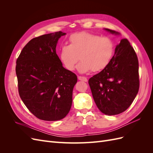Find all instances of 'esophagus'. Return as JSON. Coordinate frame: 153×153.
<instances>
[{
    "mask_svg": "<svg viewBox=\"0 0 153 153\" xmlns=\"http://www.w3.org/2000/svg\"><path fill=\"white\" fill-rule=\"evenodd\" d=\"M78 80H81V81H84V82H87V78L84 76H78Z\"/></svg>",
    "mask_w": 153,
    "mask_h": 153,
    "instance_id": "obj_1",
    "label": "esophagus"
}]
</instances>
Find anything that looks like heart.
<instances>
[{
    "instance_id": "heart-1",
    "label": "heart",
    "mask_w": 153,
    "mask_h": 153,
    "mask_svg": "<svg viewBox=\"0 0 153 153\" xmlns=\"http://www.w3.org/2000/svg\"><path fill=\"white\" fill-rule=\"evenodd\" d=\"M69 45L61 46L59 56L63 66L73 71L79 59L77 70L80 73L100 71L108 65L112 57L114 45L107 37L81 32L69 37Z\"/></svg>"
}]
</instances>
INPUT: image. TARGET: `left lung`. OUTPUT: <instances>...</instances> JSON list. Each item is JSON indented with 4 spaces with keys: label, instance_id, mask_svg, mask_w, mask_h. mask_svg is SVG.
<instances>
[{
    "label": "left lung",
    "instance_id": "left-lung-1",
    "mask_svg": "<svg viewBox=\"0 0 153 153\" xmlns=\"http://www.w3.org/2000/svg\"><path fill=\"white\" fill-rule=\"evenodd\" d=\"M104 30L121 35L115 30ZM89 84L96 106L105 115L119 114L131 105L139 89L138 61L127 39L121 40L108 65L91 77Z\"/></svg>",
    "mask_w": 153,
    "mask_h": 153
}]
</instances>
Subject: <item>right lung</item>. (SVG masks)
Returning <instances> with one entry per match:
<instances>
[{
    "label": "right lung",
    "instance_id": "obj_1",
    "mask_svg": "<svg viewBox=\"0 0 153 153\" xmlns=\"http://www.w3.org/2000/svg\"><path fill=\"white\" fill-rule=\"evenodd\" d=\"M61 31L31 39L17 59L18 92L30 112L39 119L59 121L71 109L75 73L64 68L56 53Z\"/></svg>",
    "mask_w": 153,
    "mask_h": 153
}]
</instances>
